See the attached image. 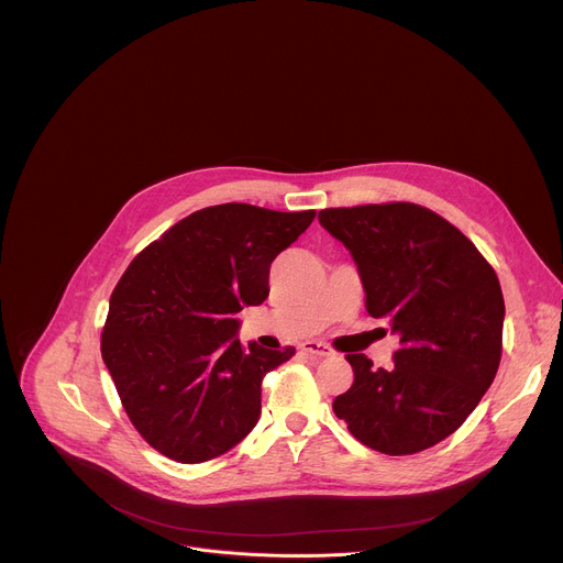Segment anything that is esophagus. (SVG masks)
I'll return each instance as SVG.
<instances>
[{"instance_id":"obj_1","label":"esophagus","mask_w":563,"mask_h":563,"mask_svg":"<svg viewBox=\"0 0 563 563\" xmlns=\"http://www.w3.org/2000/svg\"><path fill=\"white\" fill-rule=\"evenodd\" d=\"M300 350H302L305 354H309V356H318V358H328V356H332V347H330V345H325V343H318V341H305V343L300 345Z\"/></svg>"}]
</instances>
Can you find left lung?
Here are the masks:
<instances>
[{
    "mask_svg": "<svg viewBox=\"0 0 563 563\" xmlns=\"http://www.w3.org/2000/svg\"><path fill=\"white\" fill-rule=\"evenodd\" d=\"M318 220L358 265L367 313L398 336L389 367L347 354L354 383L334 398V415L383 454L437 445L463 426L501 363L506 307L493 265L415 202L323 209Z\"/></svg>",
    "mask_w": 563,
    "mask_h": 563,
    "instance_id": "1",
    "label": "left lung"
}]
</instances>
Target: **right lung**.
Wrapping results in <instances>:
<instances>
[{
	"label": "right lung",
	"mask_w": 563,
	"mask_h": 563,
	"mask_svg": "<svg viewBox=\"0 0 563 563\" xmlns=\"http://www.w3.org/2000/svg\"><path fill=\"white\" fill-rule=\"evenodd\" d=\"M316 211L245 202L200 209L148 247L118 280L102 358L140 437L178 463H202L243 441L261 417L267 372L296 350L245 347L235 313L269 296L274 258Z\"/></svg>",
	"instance_id": "1"
}]
</instances>
